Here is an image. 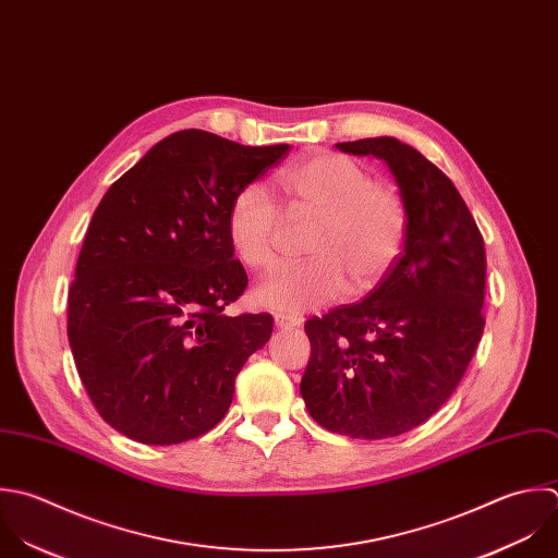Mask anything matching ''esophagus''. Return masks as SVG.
Here are the masks:
<instances>
[{
	"label": "esophagus",
	"mask_w": 558,
	"mask_h": 558,
	"mask_svg": "<svg viewBox=\"0 0 558 558\" xmlns=\"http://www.w3.org/2000/svg\"><path fill=\"white\" fill-rule=\"evenodd\" d=\"M274 322H276V328H280V330H291V328H300L302 326L300 317H291V315H282V313H278L274 317Z\"/></svg>",
	"instance_id": "34e87169"
}]
</instances>
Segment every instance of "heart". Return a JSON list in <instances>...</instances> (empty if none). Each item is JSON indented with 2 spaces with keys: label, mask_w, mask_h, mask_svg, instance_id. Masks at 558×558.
<instances>
[{
  "label": "heart",
  "mask_w": 558,
  "mask_h": 558,
  "mask_svg": "<svg viewBox=\"0 0 558 558\" xmlns=\"http://www.w3.org/2000/svg\"><path fill=\"white\" fill-rule=\"evenodd\" d=\"M295 213L317 217L306 243L313 256L276 269L254 289L263 308L300 315L350 295L372 291L398 260L409 226L404 197L391 184L372 182L369 171L341 154H319L278 178ZM278 215L267 191L243 186L228 210V239L239 260L267 271L278 260Z\"/></svg>",
  "instance_id": "1"
}]
</instances>
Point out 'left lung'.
<instances>
[{"instance_id": "8db88e82", "label": "left lung", "mask_w": 558, "mask_h": 558, "mask_svg": "<svg viewBox=\"0 0 558 558\" xmlns=\"http://www.w3.org/2000/svg\"><path fill=\"white\" fill-rule=\"evenodd\" d=\"M376 156L404 197V250L363 300L306 322L300 393L311 417L352 439H387L433 417L483 337L485 243L452 180L415 147L374 136L337 143Z\"/></svg>"}]
</instances>
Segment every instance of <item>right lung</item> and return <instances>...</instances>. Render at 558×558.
<instances>
[{"instance_id": "right-lung-1", "label": "right lung", "mask_w": 558, "mask_h": 558, "mask_svg": "<svg viewBox=\"0 0 558 558\" xmlns=\"http://www.w3.org/2000/svg\"><path fill=\"white\" fill-rule=\"evenodd\" d=\"M287 151L180 130L101 197L69 289L66 335L90 402L117 433L171 446L228 413L236 374L274 330L267 313L223 315L247 287L228 210Z\"/></svg>"}]
</instances>
